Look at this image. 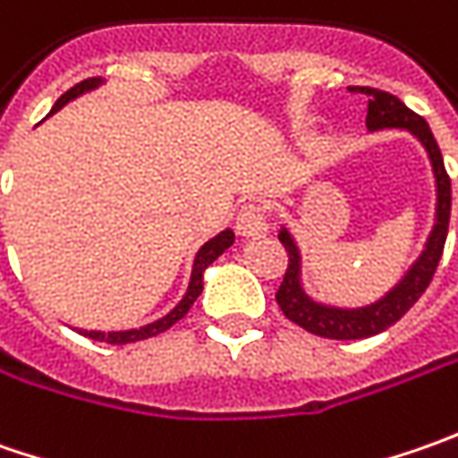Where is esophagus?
Returning a JSON list of instances; mask_svg holds the SVG:
<instances>
[{
  "mask_svg": "<svg viewBox=\"0 0 458 458\" xmlns=\"http://www.w3.org/2000/svg\"><path fill=\"white\" fill-rule=\"evenodd\" d=\"M270 229L267 224V216L262 214V208L255 206V203H247L242 211L237 214V234L244 239H257L265 237Z\"/></svg>",
  "mask_w": 458,
  "mask_h": 458,
  "instance_id": "1",
  "label": "esophagus"
}]
</instances>
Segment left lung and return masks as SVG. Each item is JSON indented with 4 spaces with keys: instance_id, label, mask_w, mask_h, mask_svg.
<instances>
[{
    "instance_id": "1",
    "label": "left lung",
    "mask_w": 458,
    "mask_h": 458,
    "mask_svg": "<svg viewBox=\"0 0 458 458\" xmlns=\"http://www.w3.org/2000/svg\"><path fill=\"white\" fill-rule=\"evenodd\" d=\"M360 94L369 97V106H367L369 132L390 130V127L408 130L413 137H418V142L428 152L433 178H436V224L428 234L426 250L411 265V270L403 275V280L393 291L385 293L379 301L361 308H339L313 301L301 285V250H298L291 232L285 226L280 229L277 239L283 242V247L288 252V270H285V277L275 293V301L283 308L285 318H291L293 324H298L316 336H324V339H367V336L382 334L385 328L397 324L415 306V301L426 293V288L431 285L438 259L444 255L446 234H449L451 178L444 167V157H441V150L436 145L431 127L426 124L423 116L411 112L400 98L387 94V91L361 86Z\"/></svg>"
}]
</instances>
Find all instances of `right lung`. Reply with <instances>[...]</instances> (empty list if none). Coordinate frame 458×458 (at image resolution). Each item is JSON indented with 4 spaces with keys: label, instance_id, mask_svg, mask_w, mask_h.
I'll list each match as a JSON object with an SVG mask.
<instances>
[{
    "label": "right lung",
    "instance_id": "right-lung-1",
    "mask_svg": "<svg viewBox=\"0 0 458 458\" xmlns=\"http://www.w3.org/2000/svg\"><path fill=\"white\" fill-rule=\"evenodd\" d=\"M101 83H104V79H86V81H81V83H76L73 89H68V91H65L55 104H53L50 114H55L58 109H63L68 101L79 98L81 94L98 89ZM232 244H234V232H232V229H224V232H219L216 237L208 239V242L203 244L201 250L196 252V259H193V270H191L188 291H185V295L181 298V303L173 308L170 313H165L163 318H157V321H152V324L148 326H140V328H127V331H81V334H83V336H89V339H94V342H106V344H132V342H142V339H150V336L163 334V331H167L173 324H178L185 313H188V308L196 303V298H199L203 291V270H206L216 257L224 255Z\"/></svg>",
    "mask_w": 458,
    "mask_h": 458
}]
</instances>
